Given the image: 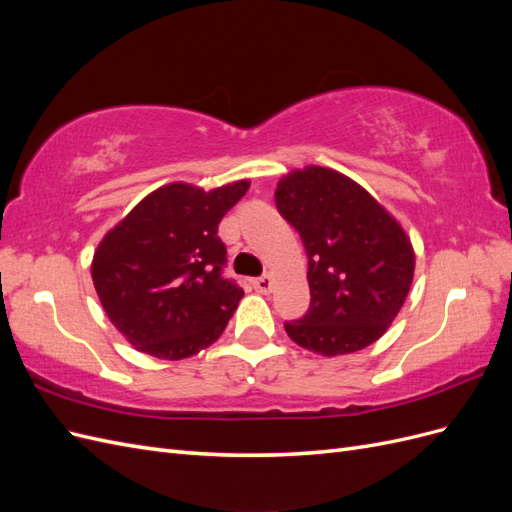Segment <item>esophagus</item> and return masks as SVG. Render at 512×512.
Returning a JSON list of instances; mask_svg holds the SVG:
<instances>
[{"instance_id":"obj_1","label":"esophagus","mask_w":512,"mask_h":512,"mask_svg":"<svg viewBox=\"0 0 512 512\" xmlns=\"http://www.w3.org/2000/svg\"><path fill=\"white\" fill-rule=\"evenodd\" d=\"M252 284H254V288H256L258 292L267 294V292L271 290V286H273V280H271L269 275H260V277H256V280H252Z\"/></svg>"}]
</instances>
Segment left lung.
<instances>
[{"label":"left lung","instance_id":"1","mask_svg":"<svg viewBox=\"0 0 512 512\" xmlns=\"http://www.w3.org/2000/svg\"><path fill=\"white\" fill-rule=\"evenodd\" d=\"M275 205L301 235L312 294L307 314L284 322L288 337L322 356L374 344L412 284L414 252L404 228L359 183L322 166L286 175Z\"/></svg>","mask_w":512,"mask_h":512}]
</instances>
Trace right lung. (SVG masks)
I'll return each instance as SVG.
<instances>
[{
  "label": "right lung",
  "instance_id": "right-lung-1",
  "mask_svg": "<svg viewBox=\"0 0 512 512\" xmlns=\"http://www.w3.org/2000/svg\"><path fill=\"white\" fill-rule=\"evenodd\" d=\"M247 188L170 183L106 232L91 277L106 316L136 350L179 361L222 335L243 290L224 275L218 226Z\"/></svg>",
  "mask_w": 512,
  "mask_h": 512
}]
</instances>
